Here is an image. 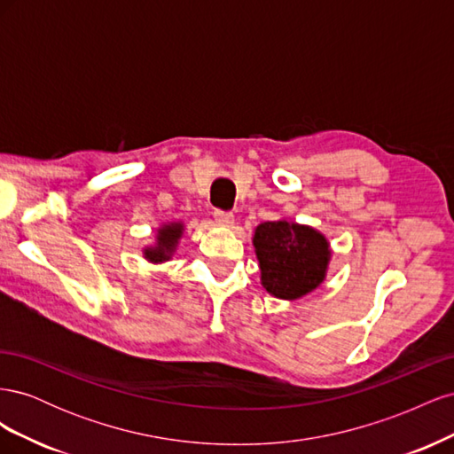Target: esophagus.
Here are the masks:
<instances>
[{"mask_svg":"<svg viewBox=\"0 0 454 454\" xmlns=\"http://www.w3.org/2000/svg\"><path fill=\"white\" fill-rule=\"evenodd\" d=\"M214 217L219 225H225V227L232 225V222H235V215H232L231 212H223V210H215Z\"/></svg>","mask_w":454,"mask_h":454,"instance_id":"34e87169","label":"esophagus"}]
</instances>
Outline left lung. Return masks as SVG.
Masks as SVG:
<instances>
[{
    "label": "left lung",
    "instance_id": "left-lung-1",
    "mask_svg": "<svg viewBox=\"0 0 454 454\" xmlns=\"http://www.w3.org/2000/svg\"><path fill=\"white\" fill-rule=\"evenodd\" d=\"M254 248L261 269V284L278 297L295 301L318 287L327 272L329 242L320 231L287 219L255 227Z\"/></svg>",
    "mask_w": 454,
    "mask_h": 454
}]
</instances>
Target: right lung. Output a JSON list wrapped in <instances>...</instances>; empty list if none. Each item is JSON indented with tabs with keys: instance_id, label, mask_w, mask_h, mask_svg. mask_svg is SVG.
Listing matches in <instances>:
<instances>
[{
	"instance_id": "1",
	"label": "right lung",
	"mask_w": 454,
	"mask_h": 454,
	"mask_svg": "<svg viewBox=\"0 0 454 454\" xmlns=\"http://www.w3.org/2000/svg\"><path fill=\"white\" fill-rule=\"evenodd\" d=\"M184 235V223H164L162 227L157 229V240L153 246H147L144 250V257L149 261V263H164L168 261L176 248L177 242H180Z\"/></svg>"
}]
</instances>
